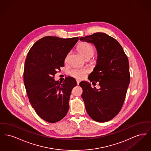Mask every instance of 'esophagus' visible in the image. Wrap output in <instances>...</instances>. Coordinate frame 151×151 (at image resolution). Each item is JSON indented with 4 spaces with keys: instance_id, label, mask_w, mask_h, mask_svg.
<instances>
[{
    "instance_id": "obj_1",
    "label": "esophagus",
    "mask_w": 151,
    "mask_h": 151,
    "mask_svg": "<svg viewBox=\"0 0 151 151\" xmlns=\"http://www.w3.org/2000/svg\"><path fill=\"white\" fill-rule=\"evenodd\" d=\"M76 83H77V84L79 85V83H80V80H78V79H77V80H76Z\"/></svg>"
}]
</instances>
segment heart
<instances>
[{
  "label": "heart",
  "mask_w": 151,
  "mask_h": 151,
  "mask_svg": "<svg viewBox=\"0 0 151 151\" xmlns=\"http://www.w3.org/2000/svg\"><path fill=\"white\" fill-rule=\"evenodd\" d=\"M78 50L80 53L84 58H91L94 55L95 50L93 46L89 43L86 42L81 43L78 47ZM67 59H65L66 60ZM88 72L87 68L75 67L70 71V74L72 77L76 79H81L83 78L85 75Z\"/></svg>",
  "instance_id": "obj_1"
}]
</instances>
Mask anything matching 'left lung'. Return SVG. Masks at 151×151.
Returning <instances> with one entry per match:
<instances>
[{"instance_id": "left-lung-1", "label": "left lung", "mask_w": 151, "mask_h": 151, "mask_svg": "<svg viewBox=\"0 0 151 151\" xmlns=\"http://www.w3.org/2000/svg\"><path fill=\"white\" fill-rule=\"evenodd\" d=\"M80 40L93 43L98 52L97 65L88 79L92 84L99 81L100 88H92L86 81L79 83L86 112L96 122H108L119 113L125 100L130 81L128 58L119 43L106 33Z\"/></svg>"}]
</instances>
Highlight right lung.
Masks as SVG:
<instances>
[{
  "label": "right lung",
  "instance_id": "right-lung-1",
  "mask_svg": "<svg viewBox=\"0 0 151 151\" xmlns=\"http://www.w3.org/2000/svg\"><path fill=\"white\" fill-rule=\"evenodd\" d=\"M79 37L61 38L46 36L35 43L25 62L24 83L29 102L44 121L55 123L67 114L69 100L76 80L68 76L63 83L54 75L65 65V58Z\"/></svg>",
  "mask_w": 151,
  "mask_h": 151
}]
</instances>
